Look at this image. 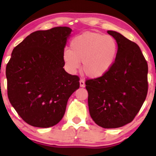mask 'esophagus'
Listing matches in <instances>:
<instances>
[{
    "label": "esophagus",
    "instance_id": "obj_1",
    "mask_svg": "<svg viewBox=\"0 0 156 156\" xmlns=\"http://www.w3.org/2000/svg\"><path fill=\"white\" fill-rule=\"evenodd\" d=\"M79 82H80V87H85V81H84V79H83V78H80Z\"/></svg>",
    "mask_w": 156,
    "mask_h": 156
}]
</instances>
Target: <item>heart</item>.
<instances>
[{"label": "heart", "instance_id": "b5f03b06", "mask_svg": "<svg viewBox=\"0 0 156 156\" xmlns=\"http://www.w3.org/2000/svg\"><path fill=\"white\" fill-rule=\"evenodd\" d=\"M117 53V44L112 37L87 32L73 39L70 50H64L63 60L68 72L76 73L82 62L84 73L96 78L110 70Z\"/></svg>", "mask_w": 156, "mask_h": 156}]
</instances>
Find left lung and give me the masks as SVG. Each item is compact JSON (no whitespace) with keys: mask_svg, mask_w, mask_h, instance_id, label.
I'll return each instance as SVG.
<instances>
[{"mask_svg":"<svg viewBox=\"0 0 156 156\" xmlns=\"http://www.w3.org/2000/svg\"><path fill=\"white\" fill-rule=\"evenodd\" d=\"M117 53L108 73L86 81L89 114L103 128H117L133 121L146 99L148 66L140 48L117 31Z\"/></svg>","mask_w":156,"mask_h":156,"instance_id":"left-lung-1","label":"left lung"}]
</instances>
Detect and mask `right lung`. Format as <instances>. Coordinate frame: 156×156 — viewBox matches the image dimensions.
Returning a JSON list of instances; mask_svg holds the SVG:
<instances>
[{"label":"right lung","mask_w":156,"mask_h":156,"mask_svg":"<svg viewBox=\"0 0 156 156\" xmlns=\"http://www.w3.org/2000/svg\"><path fill=\"white\" fill-rule=\"evenodd\" d=\"M72 29L33 32L14 48L6 69L11 104L28 125L50 128L61 121L79 78L64 70L63 53Z\"/></svg>","instance_id":"right-lung-1"}]
</instances>
